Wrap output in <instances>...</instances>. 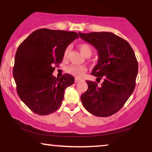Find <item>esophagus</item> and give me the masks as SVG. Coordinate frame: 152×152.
<instances>
[{
  "mask_svg": "<svg viewBox=\"0 0 152 152\" xmlns=\"http://www.w3.org/2000/svg\"><path fill=\"white\" fill-rule=\"evenodd\" d=\"M81 80V79H80V78H75V82L77 83V82H79Z\"/></svg>",
  "mask_w": 152,
  "mask_h": 152,
  "instance_id": "esophagus-1",
  "label": "esophagus"
}]
</instances>
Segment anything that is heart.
Here are the masks:
<instances>
[{
  "instance_id": "b5f03b06",
  "label": "heart",
  "mask_w": 152,
  "mask_h": 152,
  "mask_svg": "<svg viewBox=\"0 0 152 152\" xmlns=\"http://www.w3.org/2000/svg\"><path fill=\"white\" fill-rule=\"evenodd\" d=\"M78 48L86 57H90L92 54V48L88 44H80L78 46ZM69 47H67L64 52V58H67L69 55ZM66 72L69 74L73 75V76H76V77H82L86 72L87 69L83 66L76 65V64H72L69 66L66 69Z\"/></svg>"
}]
</instances>
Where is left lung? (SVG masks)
Instances as JSON below:
<instances>
[{
    "label": "left lung",
    "instance_id": "8db88e82",
    "mask_svg": "<svg viewBox=\"0 0 152 152\" xmlns=\"http://www.w3.org/2000/svg\"><path fill=\"white\" fill-rule=\"evenodd\" d=\"M97 50V64L91 74L102 86L87 80L88 89L80 96L83 106L98 117L110 116L122 108L135 86L138 64L133 48L126 40L112 32L78 33Z\"/></svg>",
    "mask_w": 152,
    "mask_h": 152
}]
</instances>
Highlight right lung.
I'll use <instances>...</instances> for the list:
<instances>
[{
	"mask_svg": "<svg viewBox=\"0 0 152 152\" xmlns=\"http://www.w3.org/2000/svg\"><path fill=\"white\" fill-rule=\"evenodd\" d=\"M78 38L75 32L42 28L32 32L17 48L13 76L18 95L32 111L39 115L57 110L64 99V90L74 83L65 74L52 75L62 62L69 44Z\"/></svg>",
	"mask_w": 152,
	"mask_h": 152,
	"instance_id": "obj_1",
	"label": "right lung"
}]
</instances>
